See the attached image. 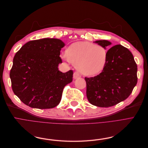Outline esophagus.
Returning <instances> with one entry per match:
<instances>
[{
	"instance_id": "obj_1",
	"label": "esophagus",
	"mask_w": 148,
	"mask_h": 148,
	"mask_svg": "<svg viewBox=\"0 0 148 148\" xmlns=\"http://www.w3.org/2000/svg\"><path fill=\"white\" fill-rule=\"evenodd\" d=\"M81 78V75L78 72H75L73 73V78L76 79H78V78Z\"/></svg>"
}]
</instances>
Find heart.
<instances>
[{
    "instance_id": "heart-1",
    "label": "heart",
    "mask_w": 148,
    "mask_h": 148,
    "mask_svg": "<svg viewBox=\"0 0 148 148\" xmlns=\"http://www.w3.org/2000/svg\"><path fill=\"white\" fill-rule=\"evenodd\" d=\"M63 57L84 75L94 76L104 69L108 59L106 49L90 42H76L70 45Z\"/></svg>"
}]
</instances>
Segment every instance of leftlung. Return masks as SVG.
I'll use <instances>...</instances> for the list:
<instances>
[{
    "label": "left lung",
    "instance_id": "left-lung-1",
    "mask_svg": "<svg viewBox=\"0 0 148 148\" xmlns=\"http://www.w3.org/2000/svg\"><path fill=\"white\" fill-rule=\"evenodd\" d=\"M105 49L111 45L107 40L95 41ZM102 72L87 78V97L89 102L99 107H110L129 97L137 82V66L128 49L117 45L111 47Z\"/></svg>",
    "mask_w": 148,
    "mask_h": 148
}]
</instances>
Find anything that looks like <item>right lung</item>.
I'll list each match as a JSON object with an SVG mask.
<instances>
[{"label":"right lung","instance_id":"1","mask_svg":"<svg viewBox=\"0 0 148 148\" xmlns=\"http://www.w3.org/2000/svg\"><path fill=\"white\" fill-rule=\"evenodd\" d=\"M64 42L57 38L32 40L16 53L10 76L14 93L31 108H52L60 103L63 89L73 80V70L62 73L61 49Z\"/></svg>","mask_w":148,"mask_h":148}]
</instances>
